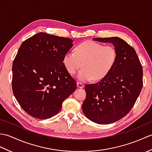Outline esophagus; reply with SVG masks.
I'll return each mask as SVG.
<instances>
[{
	"mask_svg": "<svg viewBox=\"0 0 152 152\" xmlns=\"http://www.w3.org/2000/svg\"><path fill=\"white\" fill-rule=\"evenodd\" d=\"M77 87H78V88H83V84L82 83L78 82H77Z\"/></svg>",
	"mask_w": 152,
	"mask_h": 152,
	"instance_id": "obj_1",
	"label": "esophagus"
}]
</instances>
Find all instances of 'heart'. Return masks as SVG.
<instances>
[{
    "label": "heart",
    "mask_w": 152,
    "mask_h": 152,
    "mask_svg": "<svg viewBox=\"0 0 152 152\" xmlns=\"http://www.w3.org/2000/svg\"><path fill=\"white\" fill-rule=\"evenodd\" d=\"M118 53L114 46H103L91 40L85 41L76 46L74 52L64 55L63 63L70 74H74L80 67L77 78L81 82L103 79L114 67Z\"/></svg>",
    "instance_id": "b5f03b06"
}]
</instances>
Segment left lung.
Instances as JSON below:
<instances>
[{
	"label": "left lung",
	"mask_w": 152,
	"mask_h": 152,
	"mask_svg": "<svg viewBox=\"0 0 152 152\" xmlns=\"http://www.w3.org/2000/svg\"><path fill=\"white\" fill-rule=\"evenodd\" d=\"M112 43L117 50L114 67L97 83L85 87L83 114L99 124H109L127 115L133 107L143 86L142 64L134 48L118 37L94 38Z\"/></svg>",
	"instance_id": "obj_1"
}]
</instances>
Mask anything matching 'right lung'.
<instances>
[{
	"mask_svg": "<svg viewBox=\"0 0 152 152\" xmlns=\"http://www.w3.org/2000/svg\"><path fill=\"white\" fill-rule=\"evenodd\" d=\"M72 42L69 38L38 33L19 47L12 65V90L21 107L32 117H53L76 90V80L63 63Z\"/></svg>",
	"mask_w": 152,
	"mask_h": 152,
	"instance_id": "add662e5",
	"label": "right lung"
}]
</instances>
